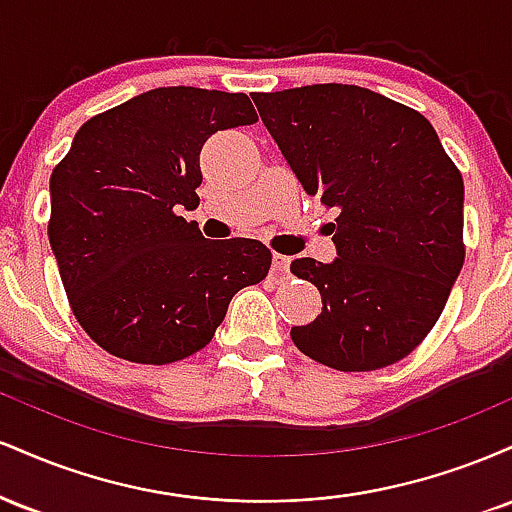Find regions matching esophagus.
Returning a JSON list of instances; mask_svg holds the SVG:
<instances>
[{"label": "esophagus", "instance_id": "obj_1", "mask_svg": "<svg viewBox=\"0 0 512 512\" xmlns=\"http://www.w3.org/2000/svg\"><path fill=\"white\" fill-rule=\"evenodd\" d=\"M289 264H291L289 257H284V255H279V252H274V260H272V274L276 276V279L284 281L286 276H289Z\"/></svg>", "mask_w": 512, "mask_h": 512}]
</instances>
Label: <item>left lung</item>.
Wrapping results in <instances>:
<instances>
[{"label":"left lung","mask_w":512,"mask_h":512,"mask_svg":"<svg viewBox=\"0 0 512 512\" xmlns=\"http://www.w3.org/2000/svg\"><path fill=\"white\" fill-rule=\"evenodd\" d=\"M252 101L303 190L337 211V260L291 262L322 296L293 344L346 373L402 361L462 269L460 170L424 115L368 88L315 84Z\"/></svg>","instance_id":"obj_1"}]
</instances>
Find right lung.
I'll use <instances>...</instances> for the list:
<instances>
[{"label": "right lung", "instance_id": "add662e5", "mask_svg": "<svg viewBox=\"0 0 512 512\" xmlns=\"http://www.w3.org/2000/svg\"><path fill=\"white\" fill-rule=\"evenodd\" d=\"M257 122L245 93L168 86L91 117L50 175L48 238L74 317L117 358L166 366L214 337L240 289L260 284V240H207L199 154L219 129Z\"/></svg>", "mask_w": 512, "mask_h": 512}]
</instances>
